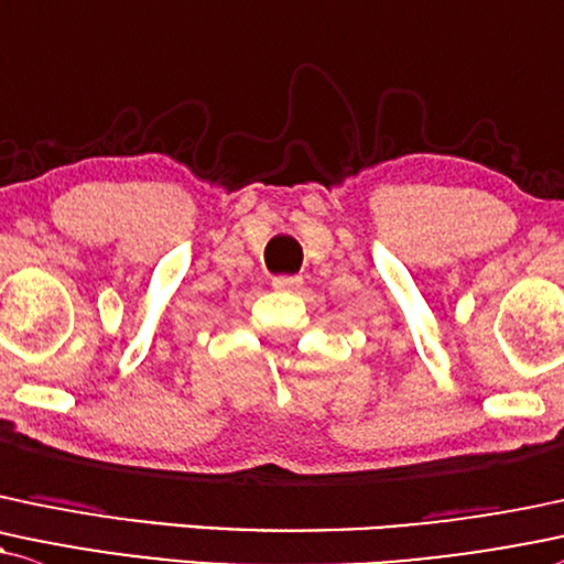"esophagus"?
<instances>
[{"label":"esophagus","instance_id":"1","mask_svg":"<svg viewBox=\"0 0 564 564\" xmlns=\"http://www.w3.org/2000/svg\"><path fill=\"white\" fill-rule=\"evenodd\" d=\"M304 286V281L300 275H278L273 278V289L275 291H300Z\"/></svg>","mask_w":564,"mask_h":564}]
</instances>
